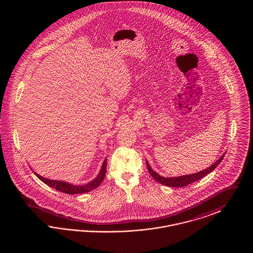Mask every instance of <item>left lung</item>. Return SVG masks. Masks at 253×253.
<instances>
[{"mask_svg": "<svg viewBox=\"0 0 253 253\" xmlns=\"http://www.w3.org/2000/svg\"><path fill=\"white\" fill-rule=\"evenodd\" d=\"M225 155H226V153L224 155H222V157H220L214 164H212L211 166H210L209 168H207L206 169L200 170V171H198L196 173L188 174V175H182V176H178V177H163V176L159 175L153 169L151 168V166L149 165L148 161H146V165H147V168H148L150 174L157 182H159L160 184L166 185V186H169V187H186L187 185H189L191 183H193L195 181L200 180L201 178H203L207 174L211 172L221 163V161L223 160Z\"/></svg>", "mask_w": 253, "mask_h": 253, "instance_id": "1", "label": "left lung"}]
</instances>
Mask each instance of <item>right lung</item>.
Returning a JSON list of instances; mask_svg holds the SVG:
<instances>
[{
    "label": "right lung",
    "mask_w": 253,
    "mask_h": 253,
    "mask_svg": "<svg viewBox=\"0 0 253 253\" xmlns=\"http://www.w3.org/2000/svg\"><path fill=\"white\" fill-rule=\"evenodd\" d=\"M106 165H107V162H106V158H105L98 175L96 176L94 180L91 181V182H89L85 185H83V186L72 185V184H69V183L64 182V181L51 180V179H47V178H44V177L41 176L40 174H38L36 172H34V173L36 174L39 179H41L43 183L48 185L49 187H51V188H53V189H55L59 192L68 193V194H78V193L91 192L100 185V183L103 181L104 177H105V174H106Z\"/></svg>",
    "instance_id": "1"
}]
</instances>
